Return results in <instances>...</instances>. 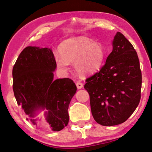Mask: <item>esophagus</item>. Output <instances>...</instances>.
Masks as SVG:
<instances>
[{
    "instance_id": "1",
    "label": "esophagus",
    "mask_w": 152,
    "mask_h": 152,
    "mask_svg": "<svg viewBox=\"0 0 152 152\" xmlns=\"http://www.w3.org/2000/svg\"><path fill=\"white\" fill-rule=\"evenodd\" d=\"M76 86L78 89H81L82 87H83V84H82L80 82H76Z\"/></svg>"
}]
</instances>
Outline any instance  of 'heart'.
<instances>
[{
    "label": "heart",
    "instance_id": "heart-1",
    "mask_svg": "<svg viewBox=\"0 0 152 152\" xmlns=\"http://www.w3.org/2000/svg\"><path fill=\"white\" fill-rule=\"evenodd\" d=\"M60 55H56L57 68L61 72L68 69V62L80 75H88L99 70L103 64L105 50L101 44L85 37L72 39L61 45Z\"/></svg>",
    "mask_w": 152,
    "mask_h": 152
}]
</instances>
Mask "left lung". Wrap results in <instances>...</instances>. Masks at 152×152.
Returning a JSON list of instances; mask_svg holds the SVG:
<instances>
[{"label": "left lung", "instance_id": "left-lung-1", "mask_svg": "<svg viewBox=\"0 0 152 152\" xmlns=\"http://www.w3.org/2000/svg\"><path fill=\"white\" fill-rule=\"evenodd\" d=\"M113 50L100 70L86 79L92 115L99 124L113 126L128 119L140 103L141 71L132 43L117 32Z\"/></svg>", "mask_w": 152, "mask_h": 152}]
</instances>
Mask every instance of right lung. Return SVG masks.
<instances>
[{"label": "right lung", "mask_w": 152, "mask_h": 152, "mask_svg": "<svg viewBox=\"0 0 152 152\" xmlns=\"http://www.w3.org/2000/svg\"><path fill=\"white\" fill-rule=\"evenodd\" d=\"M56 68L50 48H25L12 68V88L17 104L26 115L33 117L36 110L46 109V120L51 130L59 132L68 123V109L76 86L70 78L53 80ZM29 119L36 124L35 119Z\"/></svg>", "instance_id": "1"}]
</instances>
